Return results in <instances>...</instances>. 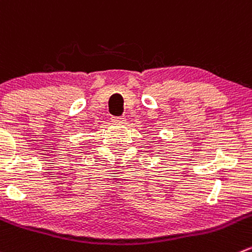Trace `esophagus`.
Returning a JSON list of instances; mask_svg holds the SVG:
<instances>
[{"label": "esophagus", "instance_id": "obj_1", "mask_svg": "<svg viewBox=\"0 0 252 252\" xmlns=\"http://www.w3.org/2000/svg\"><path fill=\"white\" fill-rule=\"evenodd\" d=\"M112 121H113L114 123H118V124L126 123V118H124V117H113V118H112Z\"/></svg>", "mask_w": 252, "mask_h": 252}]
</instances>
